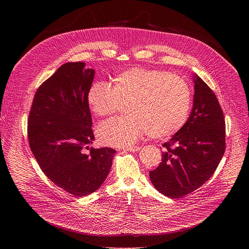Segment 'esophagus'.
I'll use <instances>...</instances> for the list:
<instances>
[{
	"mask_svg": "<svg viewBox=\"0 0 249 249\" xmlns=\"http://www.w3.org/2000/svg\"><path fill=\"white\" fill-rule=\"evenodd\" d=\"M123 150H125V151H130V152H137V151L140 150V147H139V146H131V147L123 148Z\"/></svg>",
	"mask_w": 249,
	"mask_h": 249,
	"instance_id": "34e87169",
	"label": "esophagus"
}]
</instances>
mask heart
<instances>
[{
	"instance_id": "b5f03b06",
	"label": "heart",
	"mask_w": 249,
	"mask_h": 249,
	"mask_svg": "<svg viewBox=\"0 0 249 249\" xmlns=\"http://www.w3.org/2000/svg\"><path fill=\"white\" fill-rule=\"evenodd\" d=\"M191 89L185 80L164 71L133 68L117 73L111 87L103 82L90 86L87 94L89 110L98 117L114 114L121 104H129L125 118H114L97 130L104 145L124 147L143 135L166 139L188 120Z\"/></svg>"
}]
</instances>
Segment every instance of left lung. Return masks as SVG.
I'll list each match as a JSON object with an SVG mask.
<instances>
[{
  "label": "left lung",
  "mask_w": 249,
  "mask_h": 249,
  "mask_svg": "<svg viewBox=\"0 0 249 249\" xmlns=\"http://www.w3.org/2000/svg\"><path fill=\"white\" fill-rule=\"evenodd\" d=\"M189 119L163 143L160 164L149 172L154 188L171 199L199 189L212 177L225 151V120L213 90L194 74Z\"/></svg>",
  "instance_id": "1"
}]
</instances>
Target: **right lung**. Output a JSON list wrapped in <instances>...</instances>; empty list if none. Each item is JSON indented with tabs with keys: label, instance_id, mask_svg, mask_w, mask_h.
Returning a JSON list of instances; mask_svg holds the SVG:
<instances>
[{
	"label": "right lung",
	"instance_id": "add662e5",
	"mask_svg": "<svg viewBox=\"0 0 249 249\" xmlns=\"http://www.w3.org/2000/svg\"><path fill=\"white\" fill-rule=\"evenodd\" d=\"M95 71L67 62L38 88L28 118L30 148L44 175L76 197L97 191L112 166L115 149L89 148L95 139L87 103Z\"/></svg>",
	"mask_w": 249,
	"mask_h": 249
}]
</instances>
